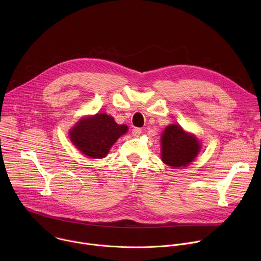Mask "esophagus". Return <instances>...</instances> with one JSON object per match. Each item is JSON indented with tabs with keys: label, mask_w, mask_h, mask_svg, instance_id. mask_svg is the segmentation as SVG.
<instances>
[{
	"label": "esophagus",
	"mask_w": 261,
	"mask_h": 261,
	"mask_svg": "<svg viewBox=\"0 0 261 261\" xmlns=\"http://www.w3.org/2000/svg\"><path fill=\"white\" fill-rule=\"evenodd\" d=\"M141 133V129L140 128H133L132 129V134L133 136H138Z\"/></svg>",
	"instance_id": "obj_1"
}]
</instances>
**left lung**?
I'll use <instances>...</instances> for the list:
<instances>
[{"label":"left lung","mask_w":261,"mask_h":261,"mask_svg":"<svg viewBox=\"0 0 261 261\" xmlns=\"http://www.w3.org/2000/svg\"><path fill=\"white\" fill-rule=\"evenodd\" d=\"M161 144L162 161L173 168L187 166L200 150L197 138L186 133L178 125H169L165 128Z\"/></svg>","instance_id":"obj_1"}]
</instances>
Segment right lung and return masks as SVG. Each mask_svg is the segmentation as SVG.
Segmentation results:
<instances>
[{
	"mask_svg": "<svg viewBox=\"0 0 261 261\" xmlns=\"http://www.w3.org/2000/svg\"><path fill=\"white\" fill-rule=\"evenodd\" d=\"M128 130L106 114H97L81 120L70 132L71 141L88 157L104 158L117 139Z\"/></svg>",
	"mask_w": 261,
	"mask_h": 261,
	"instance_id": "1",
	"label": "right lung"
}]
</instances>
